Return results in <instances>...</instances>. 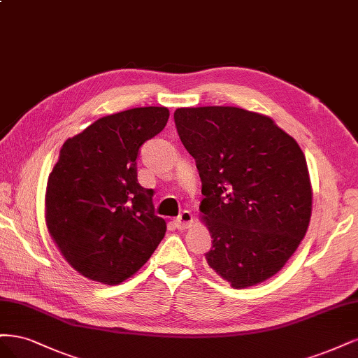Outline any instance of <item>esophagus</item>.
Wrapping results in <instances>:
<instances>
[{
    "label": "esophagus",
    "instance_id": "esophagus-1",
    "mask_svg": "<svg viewBox=\"0 0 358 358\" xmlns=\"http://www.w3.org/2000/svg\"><path fill=\"white\" fill-rule=\"evenodd\" d=\"M192 223H193V215L190 211H182L174 220V224L178 230L189 229L192 226Z\"/></svg>",
    "mask_w": 358,
    "mask_h": 358
}]
</instances>
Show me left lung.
<instances>
[{
    "instance_id": "1",
    "label": "left lung",
    "mask_w": 358,
    "mask_h": 358,
    "mask_svg": "<svg viewBox=\"0 0 358 358\" xmlns=\"http://www.w3.org/2000/svg\"><path fill=\"white\" fill-rule=\"evenodd\" d=\"M174 119L202 181L210 268L234 288L269 280L297 250L313 213L302 148L269 116L244 108H177Z\"/></svg>"
}]
</instances>
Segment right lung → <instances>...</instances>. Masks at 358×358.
<instances>
[{
  "instance_id": "1",
  "label": "right lung",
  "mask_w": 358,
  "mask_h": 358,
  "mask_svg": "<svg viewBox=\"0 0 358 358\" xmlns=\"http://www.w3.org/2000/svg\"><path fill=\"white\" fill-rule=\"evenodd\" d=\"M166 107L101 117L68 138L45 189V224L64 259L87 280L117 285L140 271L164 239L153 192L136 180L141 145L162 132Z\"/></svg>"
}]
</instances>
